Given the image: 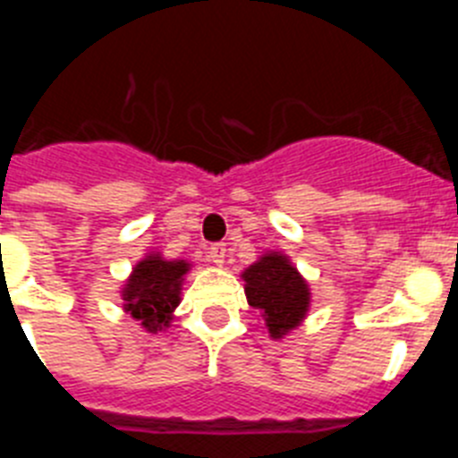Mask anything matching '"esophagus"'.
<instances>
[{"instance_id": "esophagus-1", "label": "esophagus", "mask_w": 458, "mask_h": 458, "mask_svg": "<svg viewBox=\"0 0 458 458\" xmlns=\"http://www.w3.org/2000/svg\"><path fill=\"white\" fill-rule=\"evenodd\" d=\"M225 257H226V248L225 242H213L208 248V259L213 261L216 266H222L225 264Z\"/></svg>"}]
</instances>
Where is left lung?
Here are the masks:
<instances>
[{
	"label": "left lung",
	"instance_id": "1",
	"mask_svg": "<svg viewBox=\"0 0 458 458\" xmlns=\"http://www.w3.org/2000/svg\"><path fill=\"white\" fill-rule=\"evenodd\" d=\"M245 295L254 310L261 311L270 337L282 339L301 326L310 310V286L279 252L264 254L245 273Z\"/></svg>",
	"mask_w": 458,
	"mask_h": 458
}]
</instances>
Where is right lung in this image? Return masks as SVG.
Wrapping results in <instances>:
<instances>
[{
  "mask_svg": "<svg viewBox=\"0 0 458 458\" xmlns=\"http://www.w3.org/2000/svg\"><path fill=\"white\" fill-rule=\"evenodd\" d=\"M190 270L188 261H167L160 254L141 259L132 268L131 279L125 282L123 310L147 327L148 333H157L172 321V311L181 302V284L183 275Z\"/></svg>",
  "mask_w": 458,
  "mask_h": 458,
  "instance_id": "obj_1",
  "label": "right lung"
}]
</instances>
